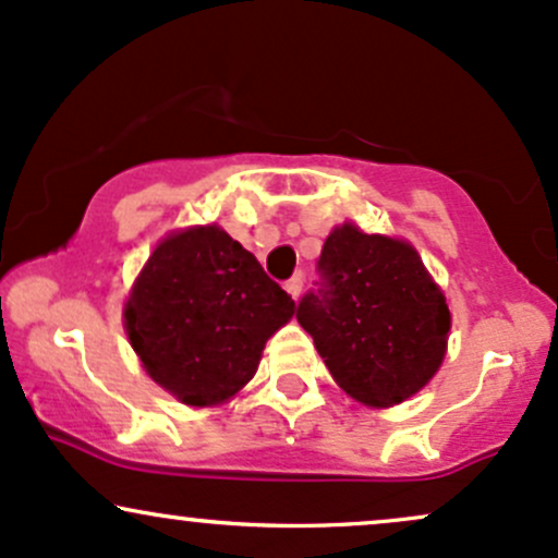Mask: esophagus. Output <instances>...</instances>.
Here are the masks:
<instances>
[{
    "instance_id": "obj_1",
    "label": "esophagus",
    "mask_w": 558,
    "mask_h": 558,
    "mask_svg": "<svg viewBox=\"0 0 558 558\" xmlns=\"http://www.w3.org/2000/svg\"><path fill=\"white\" fill-rule=\"evenodd\" d=\"M284 287H287V292H290V295L298 300L300 292H303V274H295V277L287 279Z\"/></svg>"
}]
</instances>
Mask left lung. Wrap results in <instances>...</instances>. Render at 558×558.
Segmentation results:
<instances>
[{
  "instance_id": "left-lung-1",
  "label": "left lung",
  "mask_w": 558,
  "mask_h": 558,
  "mask_svg": "<svg viewBox=\"0 0 558 558\" xmlns=\"http://www.w3.org/2000/svg\"><path fill=\"white\" fill-rule=\"evenodd\" d=\"M298 303L337 385L368 405L403 403L440 368L450 311L409 242L337 227Z\"/></svg>"
}]
</instances>
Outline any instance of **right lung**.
Segmentation results:
<instances>
[{"mask_svg":"<svg viewBox=\"0 0 558 558\" xmlns=\"http://www.w3.org/2000/svg\"><path fill=\"white\" fill-rule=\"evenodd\" d=\"M295 300L218 227L166 236L126 303L131 348L186 405H216L253 379L263 345Z\"/></svg>","mask_w":558,"mask_h":558,"instance_id":"right-lung-1","label":"right lung"}]
</instances>
